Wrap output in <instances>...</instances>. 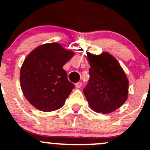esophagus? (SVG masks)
<instances>
[{
  "mask_svg": "<svg viewBox=\"0 0 150 150\" xmlns=\"http://www.w3.org/2000/svg\"><path fill=\"white\" fill-rule=\"evenodd\" d=\"M81 86H82V83H75V87L77 88H80L81 87Z\"/></svg>",
  "mask_w": 150,
  "mask_h": 150,
  "instance_id": "1",
  "label": "esophagus"
}]
</instances>
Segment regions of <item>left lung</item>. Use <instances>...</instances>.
Returning a JSON list of instances; mask_svg holds the SVG:
<instances>
[{
  "instance_id": "1",
  "label": "left lung",
  "mask_w": 150,
  "mask_h": 150,
  "mask_svg": "<svg viewBox=\"0 0 150 150\" xmlns=\"http://www.w3.org/2000/svg\"><path fill=\"white\" fill-rule=\"evenodd\" d=\"M90 80L83 93L91 109L109 114L128 99V79L117 59L107 51L95 55L86 51Z\"/></svg>"
}]
</instances>
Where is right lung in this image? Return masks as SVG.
<instances>
[{"mask_svg":"<svg viewBox=\"0 0 150 150\" xmlns=\"http://www.w3.org/2000/svg\"><path fill=\"white\" fill-rule=\"evenodd\" d=\"M75 53L58 43L40 45L27 56L20 69V86L27 100L38 110L52 112L63 107L74 85L63 66Z\"/></svg>","mask_w":150,"mask_h":150,"instance_id":"1","label":"right lung"}]
</instances>
